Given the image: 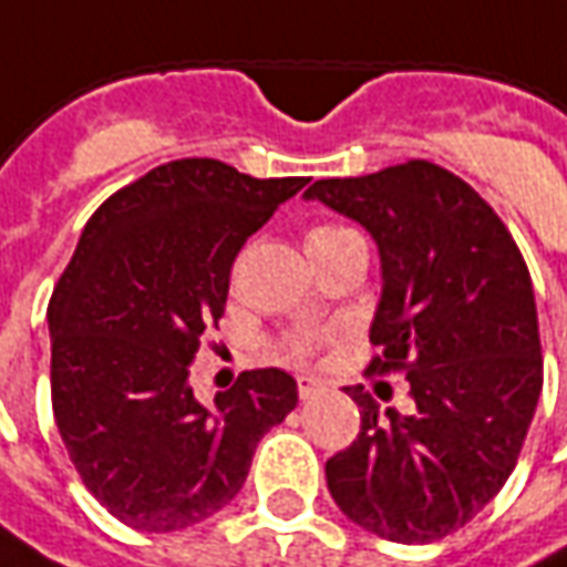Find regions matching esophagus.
Segmentation results:
<instances>
[{"label": "esophagus", "instance_id": "34e87169", "mask_svg": "<svg viewBox=\"0 0 567 567\" xmlns=\"http://www.w3.org/2000/svg\"><path fill=\"white\" fill-rule=\"evenodd\" d=\"M321 389H324V382L316 380V377H297V394H300L303 401H309L312 394H319Z\"/></svg>", "mask_w": 567, "mask_h": 567}]
</instances>
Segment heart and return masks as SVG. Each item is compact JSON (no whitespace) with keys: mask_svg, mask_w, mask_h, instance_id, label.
Returning <instances> with one entry per match:
<instances>
[{"mask_svg":"<svg viewBox=\"0 0 567 567\" xmlns=\"http://www.w3.org/2000/svg\"><path fill=\"white\" fill-rule=\"evenodd\" d=\"M352 234V230H346V227H333V224H319V227H312L307 236V246H316V243H328V239H337V236ZM312 343H316V337H295L291 340V352L295 355H309L312 352Z\"/></svg>","mask_w":567,"mask_h":567,"instance_id":"heart-1","label":"heart"}]
</instances>
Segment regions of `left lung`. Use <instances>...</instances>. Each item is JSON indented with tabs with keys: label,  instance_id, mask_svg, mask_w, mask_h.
I'll return each instance as SVG.
<instances>
[{
	"label": "left lung",
	"instance_id": "left-lung-1",
	"mask_svg": "<svg viewBox=\"0 0 567 567\" xmlns=\"http://www.w3.org/2000/svg\"><path fill=\"white\" fill-rule=\"evenodd\" d=\"M303 197L377 239L368 370H401L416 404L380 413L364 385H349L361 431L324 464L328 488L373 535L440 540L498 495L535 419L544 358L528 267L495 209L437 163L321 178Z\"/></svg>",
	"mask_w": 567,
	"mask_h": 567
}]
</instances>
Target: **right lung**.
Masks as SVG:
<instances>
[{
    "label": "right lung",
    "mask_w": 567,
    "mask_h": 567,
    "mask_svg": "<svg viewBox=\"0 0 567 567\" xmlns=\"http://www.w3.org/2000/svg\"><path fill=\"white\" fill-rule=\"evenodd\" d=\"M307 178H251L212 157L163 163L93 212L51 303V401L91 495L163 535L224 511L258 440L297 406L279 368L199 404L190 361L218 324L239 248Z\"/></svg>",
    "instance_id": "obj_1"
}]
</instances>
